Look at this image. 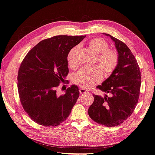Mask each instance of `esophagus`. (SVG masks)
<instances>
[{"mask_svg":"<svg viewBox=\"0 0 155 155\" xmlns=\"http://www.w3.org/2000/svg\"><path fill=\"white\" fill-rule=\"evenodd\" d=\"M79 92H80V94H87V93H89L86 90H85L84 88H82V87L79 88Z\"/></svg>","mask_w":155,"mask_h":155,"instance_id":"34e87169","label":"esophagus"}]
</instances>
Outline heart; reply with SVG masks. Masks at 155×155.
Returning <instances> with one entry per match:
<instances>
[{
    "label": "heart",
    "instance_id": "heart-1",
    "mask_svg": "<svg viewBox=\"0 0 155 155\" xmlns=\"http://www.w3.org/2000/svg\"><path fill=\"white\" fill-rule=\"evenodd\" d=\"M87 45L97 55V63L100 69L97 67L81 69L74 73L72 78L76 84L86 89L98 83L103 74L104 77H110L116 69L119 62L117 52L108 48V43L104 39L100 38L91 39L87 41ZM79 51L80 47L76 45L71 48L68 53V64L71 69L77 68L79 65Z\"/></svg>",
    "mask_w": 155,
    "mask_h": 155
}]
</instances>
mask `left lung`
<instances>
[{"label": "left lung", "instance_id": "left-lung-1", "mask_svg": "<svg viewBox=\"0 0 155 155\" xmlns=\"http://www.w3.org/2000/svg\"><path fill=\"white\" fill-rule=\"evenodd\" d=\"M104 34L115 43L119 62L113 73L97 88L112 96L93 95L94 101L88 114L95 122L112 127L124 122L134 110L140 95L141 73L136 59L126 44L111 35Z\"/></svg>", "mask_w": 155, "mask_h": 155}]
</instances>
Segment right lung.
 <instances>
[{
    "label": "right lung",
    "instance_id": "obj_1",
    "mask_svg": "<svg viewBox=\"0 0 155 155\" xmlns=\"http://www.w3.org/2000/svg\"><path fill=\"white\" fill-rule=\"evenodd\" d=\"M86 36H56L38 43L20 65L17 87L21 103L34 122L56 127L69 116L79 97L78 87L72 85L65 94L56 88L69 73L67 55Z\"/></svg>",
    "mask_w": 155,
    "mask_h": 155
}]
</instances>
